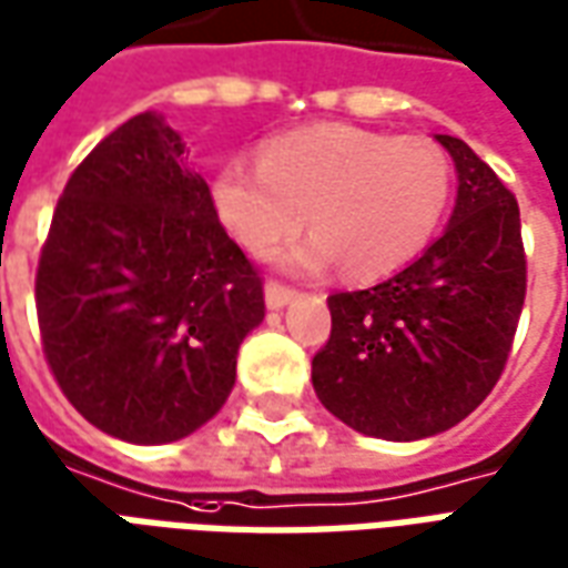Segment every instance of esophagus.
Returning a JSON list of instances; mask_svg holds the SVG:
<instances>
[{
    "label": "esophagus",
    "instance_id": "obj_1",
    "mask_svg": "<svg viewBox=\"0 0 568 568\" xmlns=\"http://www.w3.org/2000/svg\"><path fill=\"white\" fill-rule=\"evenodd\" d=\"M292 297H295V288H288V285L283 283L264 285V301H267V307L271 310H283Z\"/></svg>",
    "mask_w": 568,
    "mask_h": 568
}]
</instances>
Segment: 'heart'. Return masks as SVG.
Instances as JSON below:
<instances>
[{
	"mask_svg": "<svg viewBox=\"0 0 568 568\" xmlns=\"http://www.w3.org/2000/svg\"><path fill=\"white\" fill-rule=\"evenodd\" d=\"M210 200L236 246L271 258L304 227L310 236L285 264L349 280H383L417 258L450 203V163L423 136L393 140L349 124L288 130L261 145L258 163L227 161Z\"/></svg>",
	"mask_w": 568,
	"mask_h": 568,
	"instance_id": "b5f03b06",
	"label": "heart"
}]
</instances>
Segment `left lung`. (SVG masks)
I'll return each mask as SVG.
<instances>
[{
  "instance_id": "left-lung-1",
  "label": "left lung",
  "mask_w": 568,
  "mask_h": 568,
  "mask_svg": "<svg viewBox=\"0 0 568 568\" xmlns=\"http://www.w3.org/2000/svg\"><path fill=\"white\" fill-rule=\"evenodd\" d=\"M459 175L447 231L405 271L334 292L313 389L362 435L419 440L456 426L499 383L526 297L517 200L463 140L438 133Z\"/></svg>"
}]
</instances>
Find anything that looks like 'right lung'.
<instances>
[{"label": "right lung", "instance_id": "obj_1", "mask_svg": "<svg viewBox=\"0 0 568 568\" xmlns=\"http://www.w3.org/2000/svg\"><path fill=\"white\" fill-rule=\"evenodd\" d=\"M36 313L54 381L105 435L170 444L222 410L264 285L161 115L124 121L69 175Z\"/></svg>", "mask_w": 568, "mask_h": 568}]
</instances>
